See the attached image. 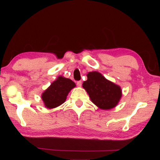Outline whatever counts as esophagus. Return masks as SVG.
<instances>
[{
    "label": "esophagus",
    "instance_id": "1",
    "mask_svg": "<svg viewBox=\"0 0 160 160\" xmlns=\"http://www.w3.org/2000/svg\"><path fill=\"white\" fill-rule=\"evenodd\" d=\"M76 84H77V86H78V87H82V82H81V81H78V82H76Z\"/></svg>",
    "mask_w": 160,
    "mask_h": 160
}]
</instances>
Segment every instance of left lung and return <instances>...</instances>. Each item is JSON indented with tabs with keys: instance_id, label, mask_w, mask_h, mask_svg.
Wrapping results in <instances>:
<instances>
[{
	"instance_id": "obj_1",
	"label": "left lung",
	"mask_w": 160,
	"mask_h": 160,
	"mask_svg": "<svg viewBox=\"0 0 160 160\" xmlns=\"http://www.w3.org/2000/svg\"><path fill=\"white\" fill-rule=\"evenodd\" d=\"M87 76V80L83 82L82 87L96 106L102 110H109L117 106L122 95L120 86L98 71L89 72Z\"/></svg>"
}]
</instances>
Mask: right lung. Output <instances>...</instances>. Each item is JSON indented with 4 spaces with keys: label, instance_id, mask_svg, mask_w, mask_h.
Wrapping results in <instances>:
<instances>
[{
    "label": "right lung",
    "instance_id": "right-lung-1",
    "mask_svg": "<svg viewBox=\"0 0 160 160\" xmlns=\"http://www.w3.org/2000/svg\"><path fill=\"white\" fill-rule=\"evenodd\" d=\"M74 87L76 84L73 81L59 76L41 95L44 106L49 109L60 106L65 102L68 93Z\"/></svg>",
    "mask_w": 160,
    "mask_h": 160
}]
</instances>
